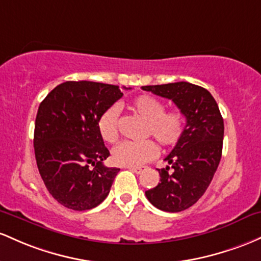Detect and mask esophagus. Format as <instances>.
I'll return each instance as SVG.
<instances>
[{"label":"esophagus","mask_w":261,"mask_h":261,"mask_svg":"<svg viewBox=\"0 0 261 261\" xmlns=\"http://www.w3.org/2000/svg\"><path fill=\"white\" fill-rule=\"evenodd\" d=\"M130 170V171H133V172H136V174H142V171H143V168L142 166H138V168H128Z\"/></svg>","instance_id":"34e87169"}]
</instances>
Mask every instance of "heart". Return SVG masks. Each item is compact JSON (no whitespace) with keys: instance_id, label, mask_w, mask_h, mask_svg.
I'll list each match as a JSON object with an SVG mask.
<instances>
[{"instance_id":"b5f03b06","label":"heart","mask_w":261,"mask_h":261,"mask_svg":"<svg viewBox=\"0 0 261 261\" xmlns=\"http://www.w3.org/2000/svg\"><path fill=\"white\" fill-rule=\"evenodd\" d=\"M130 110L146 121L145 134L153 136L163 148H172L180 142L185 132V116L176 110L165 111V103L150 95H139L132 99ZM97 129L107 143H116L119 137V108L108 107L99 116ZM158 155L153 140L119 143L112 150V162L118 166L138 168Z\"/></svg>"}]
</instances>
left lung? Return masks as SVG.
Instances as JSON below:
<instances>
[{"label":"left lung","instance_id":"obj_1","mask_svg":"<svg viewBox=\"0 0 261 261\" xmlns=\"http://www.w3.org/2000/svg\"><path fill=\"white\" fill-rule=\"evenodd\" d=\"M144 91L169 98L186 118L182 138L160 170V182L145 191L153 206L181 212L195 204L212 181L222 156L224 123L216 99L203 87L185 83L143 86Z\"/></svg>","mask_w":261,"mask_h":261}]
</instances>
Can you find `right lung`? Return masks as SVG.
Here are the masks:
<instances>
[{"label":"right lung","mask_w":261,"mask_h":261,"mask_svg":"<svg viewBox=\"0 0 261 261\" xmlns=\"http://www.w3.org/2000/svg\"><path fill=\"white\" fill-rule=\"evenodd\" d=\"M122 96L116 85L66 81L39 105L33 140L38 170L49 194L67 208L91 210L110 194L119 169L105 166L110 151L97 121Z\"/></svg>","instance_id":"obj_1"}]
</instances>
